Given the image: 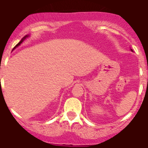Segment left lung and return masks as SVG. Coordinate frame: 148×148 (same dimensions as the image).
<instances>
[{"label": "left lung", "mask_w": 148, "mask_h": 148, "mask_svg": "<svg viewBox=\"0 0 148 148\" xmlns=\"http://www.w3.org/2000/svg\"><path fill=\"white\" fill-rule=\"evenodd\" d=\"M131 50H132V49H131ZM132 51H133V50H132Z\"/></svg>", "instance_id": "left-lung-1"}]
</instances>
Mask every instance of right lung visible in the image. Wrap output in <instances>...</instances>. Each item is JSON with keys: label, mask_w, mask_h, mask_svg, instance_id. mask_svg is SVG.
Segmentation results:
<instances>
[{"label": "right lung", "mask_w": 148, "mask_h": 148, "mask_svg": "<svg viewBox=\"0 0 148 148\" xmlns=\"http://www.w3.org/2000/svg\"><path fill=\"white\" fill-rule=\"evenodd\" d=\"M27 37H28V35H26V36H24V37H23V38H22V39H21V40L20 42L18 43V44H16V46H15V47L13 48V49H15V48H16V47H18V46H19V45H20V44H21V43H22V42H23V40H24V39H26V38H27Z\"/></svg>", "instance_id": "obj_1"}]
</instances>
